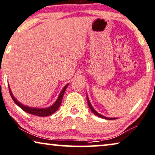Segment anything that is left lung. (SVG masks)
I'll return each mask as SVG.
<instances>
[{"label": "left lung", "instance_id": "left-lung-1", "mask_svg": "<svg viewBox=\"0 0 155 155\" xmlns=\"http://www.w3.org/2000/svg\"><path fill=\"white\" fill-rule=\"evenodd\" d=\"M86 98H87V102H88V107H89V108H90L92 112L94 113V114L97 115V116H98V117H102V118H104V119H106V120H115V119H116V117H107L104 116V115L99 114V113L98 112H96V110H95V109L92 107L91 104V103H90L89 99H88V96H86Z\"/></svg>", "mask_w": 155, "mask_h": 155}]
</instances>
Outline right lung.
<instances>
[{"instance_id":"add662e5","label":"right lung","mask_w":155,"mask_h":155,"mask_svg":"<svg viewBox=\"0 0 155 155\" xmlns=\"http://www.w3.org/2000/svg\"><path fill=\"white\" fill-rule=\"evenodd\" d=\"M68 85H69V84H67V85L64 87L62 91H61L60 93V94H59V96H58V98L57 99V101H55L54 104L51 105V106H49V107H48V108H31V107L24 106V105L20 104L18 101H17V99L15 98V97L13 96V94H12V91H11V90H10L9 86H8V88H9V92H10V96H11V98H13V101L15 102V104L16 105H18V106H19L20 108H22L24 111H25L26 113H30V114L38 115V116L45 117V116H48V115L53 114V113L54 112H56L57 109L59 108V106H60V105L61 104V101H62L64 94V92H65L66 89H67V87L68 86Z\"/></svg>"}]
</instances>
